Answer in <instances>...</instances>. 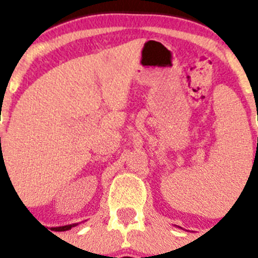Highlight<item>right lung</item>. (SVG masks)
Segmentation results:
<instances>
[{
  "label": "right lung",
  "instance_id": "1",
  "mask_svg": "<svg viewBox=\"0 0 258 258\" xmlns=\"http://www.w3.org/2000/svg\"><path fill=\"white\" fill-rule=\"evenodd\" d=\"M2 150V149H1ZM5 162H2L1 166L4 167ZM81 222H77V224H71V225H64V226H57V227H54V230L55 231H67V230H71L72 227H76L77 225H80Z\"/></svg>",
  "mask_w": 258,
  "mask_h": 258
}]
</instances>
